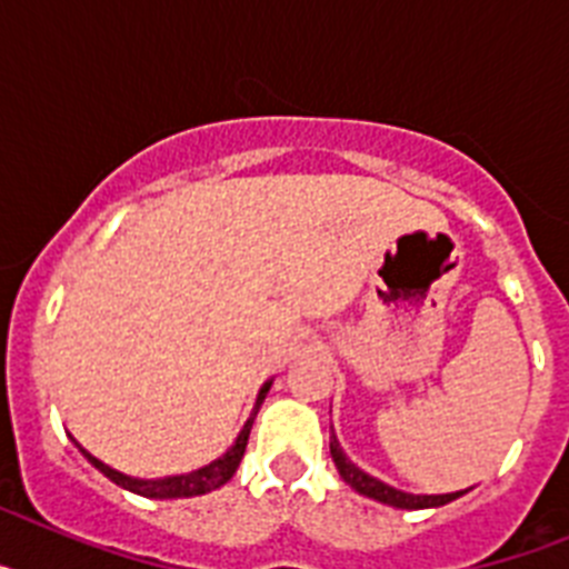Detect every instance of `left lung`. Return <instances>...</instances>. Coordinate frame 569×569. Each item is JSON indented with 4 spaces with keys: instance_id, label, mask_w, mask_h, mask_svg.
Listing matches in <instances>:
<instances>
[{
    "instance_id": "left-lung-1",
    "label": "left lung",
    "mask_w": 569,
    "mask_h": 569,
    "mask_svg": "<svg viewBox=\"0 0 569 569\" xmlns=\"http://www.w3.org/2000/svg\"><path fill=\"white\" fill-rule=\"evenodd\" d=\"M330 430H333V427H330ZM330 456H333V465L336 470H339L341 479L353 487L356 492H361V496H367V499L381 501V505L399 507V510H427V507L450 505V501H456L459 496H465L467 492V490H459V492H441V496H416V492L396 490V487L385 485V481H379L376 476H370V472H365L361 467H356L353 461L347 459V453L341 450L336 433H330Z\"/></svg>"
}]
</instances>
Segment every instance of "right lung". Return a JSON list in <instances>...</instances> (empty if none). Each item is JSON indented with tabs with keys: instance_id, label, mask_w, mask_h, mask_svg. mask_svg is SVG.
Segmentation results:
<instances>
[{
	"instance_id": "1",
	"label": "right lung",
	"mask_w": 569,
	"mask_h": 569,
	"mask_svg": "<svg viewBox=\"0 0 569 569\" xmlns=\"http://www.w3.org/2000/svg\"><path fill=\"white\" fill-rule=\"evenodd\" d=\"M270 385H273V379H268L264 385H261L259 396H256L253 413H250V419L244 421L241 433L236 436L233 447H228V453H222L216 461H210V465L199 467V470L179 472V476H164V479H133V476H124V472L113 470V467H108L104 461H99L93 453H88V450H84L73 436H70V441L79 447V453H82L90 465L97 467L102 476H108L113 485L124 487V490L136 492V496H144V499H193V496H204V492L210 490H219V487L228 485V481L233 479L236 467H239L241 456H244V447H248L250 427H253V419L256 413H259L264 396H268Z\"/></svg>"
}]
</instances>
